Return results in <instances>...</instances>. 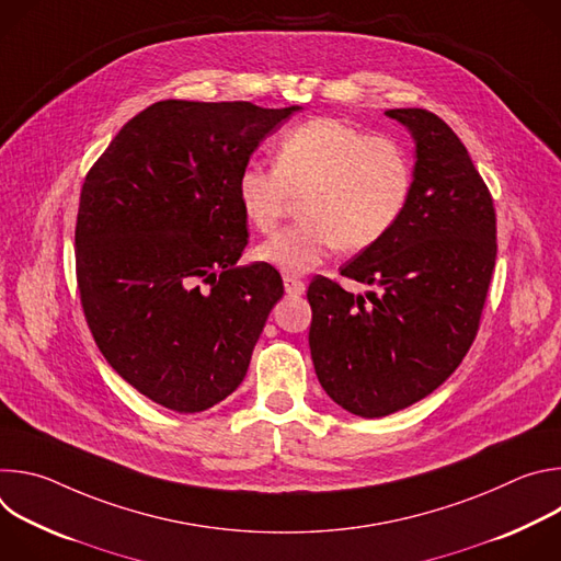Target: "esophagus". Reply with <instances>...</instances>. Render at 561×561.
Returning <instances> with one entry per match:
<instances>
[{"label": "esophagus", "instance_id": "esophagus-1", "mask_svg": "<svg viewBox=\"0 0 561 561\" xmlns=\"http://www.w3.org/2000/svg\"><path fill=\"white\" fill-rule=\"evenodd\" d=\"M284 288L288 295H301L306 290V284L297 277H290V275H284Z\"/></svg>", "mask_w": 561, "mask_h": 561}]
</instances>
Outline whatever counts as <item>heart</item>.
I'll return each mask as SVG.
<instances>
[{"mask_svg": "<svg viewBox=\"0 0 561 561\" xmlns=\"http://www.w3.org/2000/svg\"><path fill=\"white\" fill-rule=\"evenodd\" d=\"M409 152L388 137L331 117H317L288 130L273 169L247 164L237 178V202L244 219L271 232L299 197V221L275 232L255 257L286 275H306L337 249L359 253L402 219L413 193Z\"/></svg>", "mask_w": 561, "mask_h": 561, "instance_id": "b5f03b06", "label": "heart"}]
</instances>
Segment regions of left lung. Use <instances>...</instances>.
<instances>
[{
	"label": "left lung",
	"mask_w": 561,
	"mask_h": 561,
	"mask_svg": "<svg viewBox=\"0 0 561 561\" xmlns=\"http://www.w3.org/2000/svg\"><path fill=\"white\" fill-rule=\"evenodd\" d=\"M415 139L411 202L379 244L342 266L377 290L353 295L317 275L308 286L310 357L335 404L373 420L442 386L468 353L497 257L489 186L450 126L392 108Z\"/></svg>",
	"instance_id": "8db88e82"
}]
</instances>
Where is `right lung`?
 Segmentation results:
<instances>
[{"label": "right lung", "mask_w": 561, "mask_h": 561, "mask_svg": "<svg viewBox=\"0 0 561 561\" xmlns=\"http://www.w3.org/2000/svg\"><path fill=\"white\" fill-rule=\"evenodd\" d=\"M251 102H154L122 126L89 171L75 268L106 362L154 404L199 413L247 377L284 295L249 244L237 178L295 111Z\"/></svg>", "instance_id": "add662e5"}]
</instances>
